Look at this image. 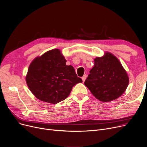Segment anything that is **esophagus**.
Masks as SVG:
<instances>
[{
  "instance_id": "34e87169",
  "label": "esophagus",
  "mask_w": 147,
  "mask_h": 147,
  "mask_svg": "<svg viewBox=\"0 0 147 147\" xmlns=\"http://www.w3.org/2000/svg\"><path fill=\"white\" fill-rule=\"evenodd\" d=\"M86 78H87V75L86 74H84L83 77H82V80H83V82H84V81H85V80L86 79Z\"/></svg>"
}]
</instances>
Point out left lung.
I'll return each instance as SVG.
<instances>
[{"label":"left lung","instance_id":"1","mask_svg":"<svg viewBox=\"0 0 147 147\" xmlns=\"http://www.w3.org/2000/svg\"><path fill=\"white\" fill-rule=\"evenodd\" d=\"M84 85L96 99L103 102L119 97L129 84V77L119 60L113 54L106 52L94 59Z\"/></svg>","mask_w":147,"mask_h":147}]
</instances>
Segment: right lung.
I'll return each instance as SVG.
<instances>
[{"instance_id":"right-lung-1","label":"right lung","mask_w":147,"mask_h":147,"mask_svg":"<svg viewBox=\"0 0 147 147\" xmlns=\"http://www.w3.org/2000/svg\"><path fill=\"white\" fill-rule=\"evenodd\" d=\"M59 49L48 51L31 62L26 76L29 89L41 101L57 104L69 96L73 87L82 80Z\"/></svg>"}]
</instances>
